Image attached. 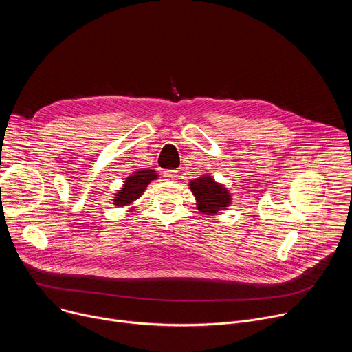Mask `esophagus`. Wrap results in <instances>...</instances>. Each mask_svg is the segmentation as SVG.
<instances>
[{
  "mask_svg": "<svg viewBox=\"0 0 352 352\" xmlns=\"http://www.w3.org/2000/svg\"><path fill=\"white\" fill-rule=\"evenodd\" d=\"M163 175H164V178H166L167 181H177V179H178V173H177V171H174V170L164 171V173H163Z\"/></svg>",
  "mask_w": 352,
  "mask_h": 352,
  "instance_id": "esophagus-1",
  "label": "esophagus"
}]
</instances>
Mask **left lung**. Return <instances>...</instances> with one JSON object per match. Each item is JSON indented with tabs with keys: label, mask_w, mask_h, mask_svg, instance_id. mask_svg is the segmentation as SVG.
<instances>
[{
	"label": "left lung",
	"mask_w": 352,
	"mask_h": 352,
	"mask_svg": "<svg viewBox=\"0 0 352 352\" xmlns=\"http://www.w3.org/2000/svg\"><path fill=\"white\" fill-rule=\"evenodd\" d=\"M189 189L196 199L197 210L206 216H219L232 204L231 193L226 185L214 181L209 174L192 179Z\"/></svg>",
	"instance_id": "obj_1"
}]
</instances>
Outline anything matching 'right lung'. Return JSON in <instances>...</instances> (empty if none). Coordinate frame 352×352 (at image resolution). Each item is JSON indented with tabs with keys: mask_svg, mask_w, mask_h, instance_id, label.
Wrapping results in <instances>:
<instances>
[{
	"mask_svg": "<svg viewBox=\"0 0 352 352\" xmlns=\"http://www.w3.org/2000/svg\"><path fill=\"white\" fill-rule=\"evenodd\" d=\"M157 178L159 175L155 170L142 168L133 171L129 177H126L122 188H120L118 192L114 193L113 205L117 208H128L133 205L135 200H138L143 195L147 185ZM129 210H132V208Z\"/></svg>",
	"mask_w": 352,
	"mask_h": 352,
	"instance_id": "1",
	"label": "right lung"
}]
</instances>
